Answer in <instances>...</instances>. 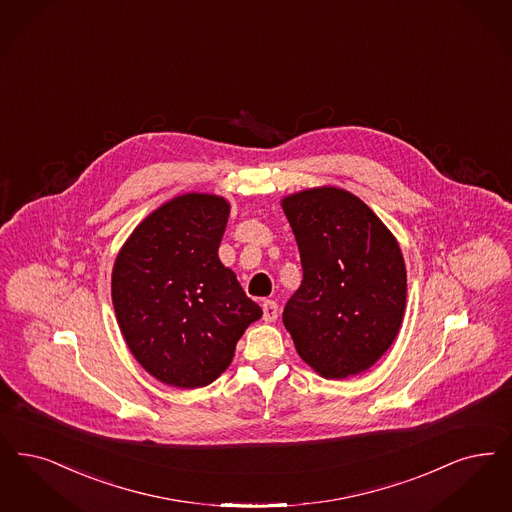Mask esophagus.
Returning a JSON list of instances; mask_svg holds the SVG:
<instances>
[{
    "mask_svg": "<svg viewBox=\"0 0 512 512\" xmlns=\"http://www.w3.org/2000/svg\"><path fill=\"white\" fill-rule=\"evenodd\" d=\"M276 318H278V305L274 301H265L263 303V320L274 322Z\"/></svg>",
    "mask_w": 512,
    "mask_h": 512,
    "instance_id": "esophagus-1",
    "label": "esophagus"
}]
</instances>
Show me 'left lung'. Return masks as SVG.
<instances>
[{
    "mask_svg": "<svg viewBox=\"0 0 512 512\" xmlns=\"http://www.w3.org/2000/svg\"><path fill=\"white\" fill-rule=\"evenodd\" d=\"M303 282L284 308L299 356L326 379L371 368L394 343L406 310L402 249L358 196L316 186L282 200Z\"/></svg>",
    "mask_w": 512,
    "mask_h": 512,
    "instance_id": "8db88e82",
    "label": "left lung"
}]
</instances>
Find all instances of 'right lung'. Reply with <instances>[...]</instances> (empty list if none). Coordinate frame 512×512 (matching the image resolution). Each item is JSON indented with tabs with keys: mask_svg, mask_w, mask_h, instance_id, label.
I'll return each mask as SVG.
<instances>
[{
	"mask_svg": "<svg viewBox=\"0 0 512 512\" xmlns=\"http://www.w3.org/2000/svg\"><path fill=\"white\" fill-rule=\"evenodd\" d=\"M228 215L223 196L181 194L144 217L114 261L112 303L123 339L169 387L213 383L247 326L263 316L219 259Z\"/></svg>",
	"mask_w": 512,
	"mask_h": 512,
	"instance_id": "obj_1",
	"label": "right lung"
}]
</instances>
